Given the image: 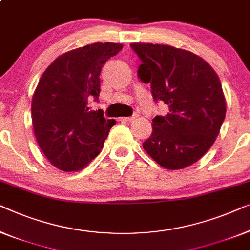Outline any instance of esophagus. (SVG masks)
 Segmentation results:
<instances>
[{"label":"esophagus","instance_id":"esophagus-1","mask_svg":"<svg viewBox=\"0 0 250 250\" xmlns=\"http://www.w3.org/2000/svg\"><path fill=\"white\" fill-rule=\"evenodd\" d=\"M136 118H138V115L137 114H133L132 117H125V118H120V121H124V122H131L132 120H135Z\"/></svg>","mask_w":250,"mask_h":250}]
</instances>
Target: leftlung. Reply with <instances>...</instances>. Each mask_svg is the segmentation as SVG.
Segmentation results:
<instances>
[{"instance_id":"1","label":"left lung","mask_w":250,"mask_h":250,"mask_svg":"<svg viewBox=\"0 0 250 250\" xmlns=\"http://www.w3.org/2000/svg\"><path fill=\"white\" fill-rule=\"evenodd\" d=\"M142 64L138 78L150 83L155 102L168 106L153 119L144 149L161 167L180 170L198 161L215 142L226 118L222 85L208 63L168 45L130 44Z\"/></svg>"}]
</instances>
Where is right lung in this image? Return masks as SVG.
<instances>
[{
    "mask_svg": "<svg viewBox=\"0 0 250 250\" xmlns=\"http://www.w3.org/2000/svg\"><path fill=\"white\" fill-rule=\"evenodd\" d=\"M117 43H95L59 56L45 70L31 102L34 132L42 152L55 167L78 171L100 154L115 125L102 110H90L98 102L101 70L121 51Z\"/></svg>",
    "mask_w": 250,
    "mask_h": 250,
    "instance_id": "add662e5",
    "label": "right lung"
}]
</instances>
